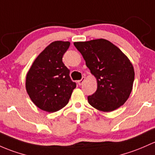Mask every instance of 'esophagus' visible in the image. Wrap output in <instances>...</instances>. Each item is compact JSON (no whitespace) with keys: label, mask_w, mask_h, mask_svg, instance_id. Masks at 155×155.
<instances>
[{"label":"esophagus","mask_w":155,"mask_h":155,"mask_svg":"<svg viewBox=\"0 0 155 155\" xmlns=\"http://www.w3.org/2000/svg\"><path fill=\"white\" fill-rule=\"evenodd\" d=\"M84 80H85V77H84V76H83V77L82 78V79H80V80L78 81V84H79V85H82V84H83V82H84Z\"/></svg>","instance_id":"obj_1"}]
</instances>
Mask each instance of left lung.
Returning a JSON list of instances; mask_svg holds the SVG:
<instances>
[{"instance_id":"1","label":"left lung","mask_w":155,"mask_h":155,"mask_svg":"<svg viewBox=\"0 0 155 155\" xmlns=\"http://www.w3.org/2000/svg\"><path fill=\"white\" fill-rule=\"evenodd\" d=\"M97 81V89L87 97L97 110L110 112L126 102L134 80L133 65L121 50L105 39L74 42Z\"/></svg>"}]
</instances>
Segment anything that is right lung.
<instances>
[{"mask_svg": "<svg viewBox=\"0 0 155 155\" xmlns=\"http://www.w3.org/2000/svg\"><path fill=\"white\" fill-rule=\"evenodd\" d=\"M70 45L69 41L52 42L35 58L27 74V94L37 107L47 112L63 108L76 87L62 61Z\"/></svg>", "mask_w": 155, "mask_h": 155, "instance_id": "1", "label": "right lung"}]
</instances>
